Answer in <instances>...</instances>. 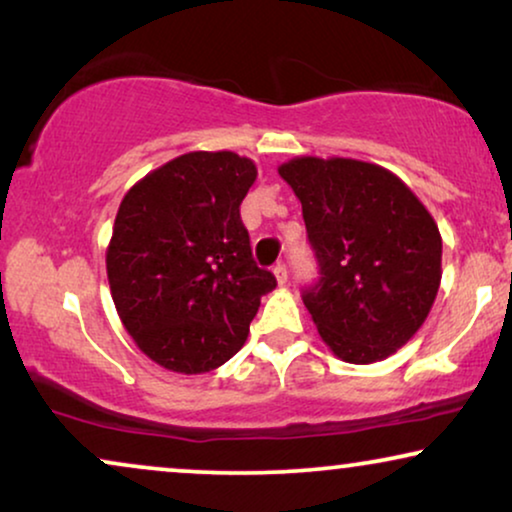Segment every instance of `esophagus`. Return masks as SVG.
Returning <instances> with one entry per match:
<instances>
[{"label": "esophagus", "mask_w": 512, "mask_h": 512, "mask_svg": "<svg viewBox=\"0 0 512 512\" xmlns=\"http://www.w3.org/2000/svg\"><path fill=\"white\" fill-rule=\"evenodd\" d=\"M275 277H277V284H286V279H289V270H286L284 263L275 265Z\"/></svg>", "instance_id": "obj_1"}]
</instances>
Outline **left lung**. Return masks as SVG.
Listing matches in <instances>:
<instances>
[{"label":"left lung","instance_id":"1","mask_svg":"<svg viewBox=\"0 0 512 512\" xmlns=\"http://www.w3.org/2000/svg\"><path fill=\"white\" fill-rule=\"evenodd\" d=\"M279 177L303 205L319 282L303 303L321 340L347 363L401 349L429 317L440 286L443 240L396 174L352 158H293Z\"/></svg>","mask_w":512,"mask_h":512}]
</instances>
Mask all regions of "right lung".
Masks as SVG:
<instances>
[{
  "label": "right lung",
  "instance_id": "1",
  "mask_svg": "<svg viewBox=\"0 0 512 512\" xmlns=\"http://www.w3.org/2000/svg\"><path fill=\"white\" fill-rule=\"evenodd\" d=\"M254 160L191 151L125 193L107 249L111 298L137 347L198 375L240 352L261 296L277 286L240 219Z\"/></svg>",
  "mask_w": 512,
  "mask_h": 512
}]
</instances>
